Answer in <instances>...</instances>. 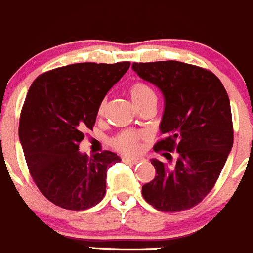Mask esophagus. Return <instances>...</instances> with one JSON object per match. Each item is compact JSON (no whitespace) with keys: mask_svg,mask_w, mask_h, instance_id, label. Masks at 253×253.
Instances as JSON below:
<instances>
[{"mask_svg":"<svg viewBox=\"0 0 253 253\" xmlns=\"http://www.w3.org/2000/svg\"><path fill=\"white\" fill-rule=\"evenodd\" d=\"M123 161L128 162V163L136 164L139 163V162H144L145 159L143 158V157H129V155H126V157H123Z\"/></svg>","mask_w":253,"mask_h":253,"instance_id":"34e87169","label":"esophagus"}]
</instances>
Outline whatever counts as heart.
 <instances>
[{
    "label": "heart",
    "instance_id": "obj_1",
    "mask_svg": "<svg viewBox=\"0 0 253 253\" xmlns=\"http://www.w3.org/2000/svg\"><path fill=\"white\" fill-rule=\"evenodd\" d=\"M129 95H130L131 100L135 104V106H139L140 104L145 103L152 99H157L154 91L152 87L148 86L147 84L142 81H136L129 87ZM106 109V100H103L99 105V114H103ZM142 134L135 133L131 130H125L115 135L111 139V145L117 148L118 150L124 153H134L139 149V142L142 139Z\"/></svg>",
    "mask_w": 253,
    "mask_h": 253
}]
</instances>
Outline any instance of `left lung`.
<instances>
[{
    "instance_id": "1",
    "label": "left lung",
    "mask_w": 253,
    "mask_h": 253,
    "mask_svg": "<svg viewBox=\"0 0 253 253\" xmlns=\"http://www.w3.org/2000/svg\"><path fill=\"white\" fill-rule=\"evenodd\" d=\"M133 70L163 94L155 152L178 153L172 167L152 159L155 177L143 185L144 199L161 212L198 205L216 184L233 145L231 105L221 80L211 71L179 61L134 62ZM167 159L172 155L167 154Z\"/></svg>"
}]
</instances>
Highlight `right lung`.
I'll return each instance as SVG.
<instances>
[{"label": "right lung", "instance_id": "1", "mask_svg": "<svg viewBox=\"0 0 253 253\" xmlns=\"http://www.w3.org/2000/svg\"><path fill=\"white\" fill-rule=\"evenodd\" d=\"M130 62H81L40 75L30 86L18 126L25 159L37 188L59 207L83 211L106 193V172L120 162L105 150L79 152L85 129H92L106 92Z\"/></svg>", "mask_w": 253, "mask_h": 253}]
</instances>
